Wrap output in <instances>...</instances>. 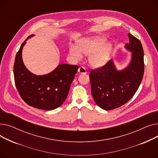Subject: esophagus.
<instances>
[{"label":"esophagus","instance_id":"1","mask_svg":"<svg viewBox=\"0 0 158 158\" xmlns=\"http://www.w3.org/2000/svg\"><path fill=\"white\" fill-rule=\"evenodd\" d=\"M78 72L79 73H86V70L83 66H80L78 69Z\"/></svg>","mask_w":158,"mask_h":158}]
</instances>
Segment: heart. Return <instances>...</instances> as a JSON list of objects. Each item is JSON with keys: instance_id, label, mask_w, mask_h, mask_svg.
<instances>
[{"instance_id": "heart-1", "label": "heart", "mask_w": 158, "mask_h": 158, "mask_svg": "<svg viewBox=\"0 0 158 158\" xmlns=\"http://www.w3.org/2000/svg\"><path fill=\"white\" fill-rule=\"evenodd\" d=\"M111 44L106 43L104 38L94 37L81 41L77 44V47H70V53L76 59L81 57V53L89 55V64L97 67L105 62L111 51Z\"/></svg>"}]
</instances>
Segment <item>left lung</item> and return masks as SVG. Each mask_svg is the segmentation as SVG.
I'll use <instances>...</instances> for the list:
<instances>
[{
	"mask_svg": "<svg viewBox=\"0 0 158 158\" xmlns=\"http://www.w3.org/2000/svg\"><path fill=\"white\" fill-rule=\"evenodd\" d=\"M129 43L126 47L132 53L126 69L116 70L111 60L92 70L89 73L92 95L102 109L112 110L127 103L138 90L144 73L143 49L140 41L128 33Z\"/></svg>",
	"mask_w": 158,
	"mask_h": 158,
	"instance_id": "left-lung-1",
	"label": "left lung"
}]
</instances>
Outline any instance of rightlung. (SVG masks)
<instances>
[{
	"label": "right lung",
	"mask_w": 158,
	"mask_h": 158,
	"mask_svg": "<svg viewBox=\"0 0 158 158\" xmlns=\"http://www.w3.org/2000/svg\"><path fill=\"white\" fill-rule=\"evenodd\" d=\"M25 40L16 53L13 66L15 86L23 101L33 107L52 110L60 107L67 97L70 87L79 66L69 64H60L52 72L36 76L24 66L22 51Z\"/></svg>",
	"instance_id": "obj_1"
}]
</instances>
